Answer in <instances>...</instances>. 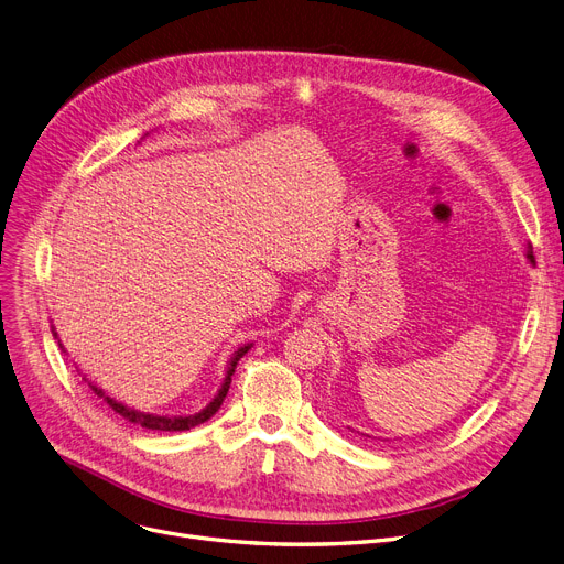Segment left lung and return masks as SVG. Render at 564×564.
Here are the masks:
<instances>
[{
    "label": "left lung",
    "mask_w": 564,
    "mask_h": 564,
    "mask_svg": "<svg viewBox=\"0 0 564 564\" xmlns=\"http://www.w3.org/2000/svg\"><path fill=\"white\" fill-rule=\"evenodd\" d=\"M528 257H533V254H528Z\"/></svg>",
    "instance_id": "8db88e82"
}]
</instances>
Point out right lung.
Listing matches in <instances>:
<instances>
[{
  "label": "right lung",
  "instance_id": "1",
  "mask_svg": "<svg viewBox=\"0 0 564 564\" xmlns=\"http://www.w3.org/2000/svg\"><path fill=\"white\" fill-rule=\"evenodd\" d=\"M248 350H250V346H243V348L237 350L235 359H231V364H229L225 382H223V387H220L216 399H214L203 412L191 414V416H154V414H141V412H137V410L124 408L122 403H116L113 399H109V395H107L102 389H97V387H93V384H90V389L99 395V399H105V403H107L116 414L124 416L129 423H137V425L148 427V430H165V433H180V430H191L193 425L205 423L207 419H212V416L220 410V405H223V401H225V395H227V391H229V384H231V376H235L237 361H239Z\"/></svg>",
  "mask_w": 564,
  "mask_h": 564
}]
</instances>
